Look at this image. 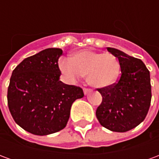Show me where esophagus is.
<instances>
[{"label": "esophagus", "mask_w": 159, "mask_h": 159, "mask_svg": "<svg viewBox=\"0 0 159 159\" xmlns=\"http://www.w3.org/2000/svg\"><path fill=\"white\" fill-rule=\"evenodd\" d=\"M83 92H84V94H88V93L91 92V89H86V88H84V89H83Z\"/></svg>", "instance_id": "obj_1"}]
</instances>
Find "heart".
Wrapping results in <instances>:
<instances>
[{
	"instance_id": "b5f03b06",
	"label": "heart",
	"mask_w": 159,
	"mask_h": 159,
	"mask_svg": "<svg viewBox=\"0 0 159 159\" xmlns=\"http://www.w3.org/2000/svg\"><path fill=\"white\" fill-rule=\"evenodd\" d=\"M59 69L70 82H76L81 76H87L89 85L103 89L117 81L121 66L118 59L111 52L83 49L73 53L70 60L61 59Z\"/></svg>"
}]
</instances>
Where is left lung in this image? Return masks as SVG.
I'll list each match as a JSON object with an SVG mask.
<instances>
[{"label":"left lung","mask_w":159,"mask_h":159,"mask_svg":"<svg viewBox=\"0 0 159 159\" xmlns=\"http://www.w3.org/2000/svg\"><path fill=\"white\" fill-rule=\"evenodd\" d=\"M107 50L119 60L121 76L112 85L97 89L102 102L97 108L96 117L107 129L126 132L147 117L152 99L150 72L140 59L113 48Z\"/></svg>","instance_id":"left-lung-1"}]
</instances>
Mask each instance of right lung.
Instances as JSON below:
<instances>
[{"instance_id": "obj_1", "label": "right lung", "mask_w": 159, "mask_h": 159, "mask_svg": "<svg viewBox=\"0 0 159 159\" xmlns=\"http://www.w3.org/2000/svg\"><path fill=\"white\" fill-rule=\"evenodd\" d=\"M63 51L47 48L28 57L13 70L7 104L15 123L29 133L47 135L63 129L70 107L84 96L80 87L59 81L58 61Z\"/></svg>"}]
</instances>
